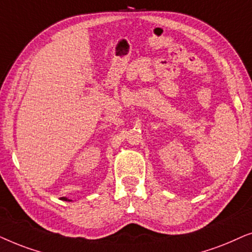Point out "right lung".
<instances>
[{
    "label": "right lung",
    "instance_id": "add662e5",
    "mask_svg": "<svg viewBox=\"0 0 252 252\" xmlns=\"http://www.w3.org/2000/svg\"><path fill=\"white\" fill-rule=\"evenodd\" d=\"M62 199H63V200H65V202H72V200H71V199L66 198V197H62Z\"/></svg>",
    "mask_w": 252,
    "mask_h": 252
}]
</instances>
